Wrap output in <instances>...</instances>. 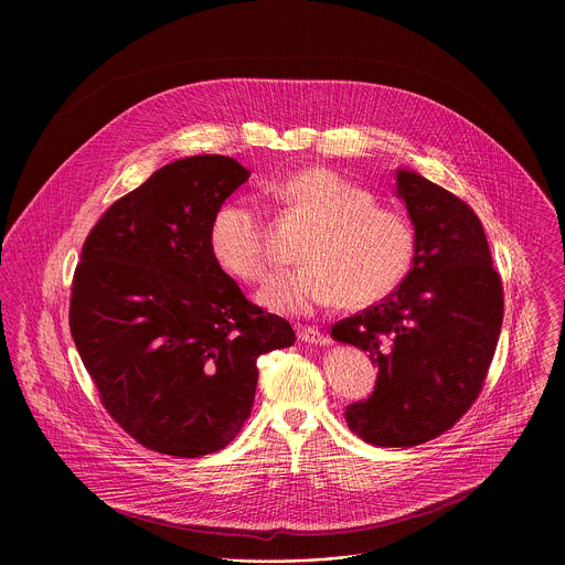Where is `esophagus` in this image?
I'll return each mask as SVG.
<instances>
[{"mask_svg": "<svg viewBox=\"0 0 565 565\" xmlns=\"http://www.w3.org/2000/svg\"><path fill=\"white\" fill-rule=\"evenodd\" d=\"M298 339L305 343H313V345H330V339L318 328H311V326H298Z\"/></svg>", "mask_w": 565, "mask_h": 565, "instance_id": "obj_1", "label": "esophagus"}]
</instances>
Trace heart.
Returning <instances> with one entry per match:
<instances>
[{
	"label": "heart",
	"instance_id": "1",
	"mask_svg": "<svg viewBox=\"0 0 565 565\" xmlns=\"http://www.w3.org/2000/svg\"><path fill=\"white\" fill-rule=\"evenodd\" d=\"M267 191L311 224V233L298 254L302 265L260 287V307L291 316L334 302L363 309L403 282L415 254V233L404 215L376 206L367 191L322 167L294 171L274 180ZM211 247L242 280L258 282L269 271L265 222L247 200H231L217 209Z\"/></svg>",
	"mask_w": 565,
	"mask_h": 565
}]
</instances>
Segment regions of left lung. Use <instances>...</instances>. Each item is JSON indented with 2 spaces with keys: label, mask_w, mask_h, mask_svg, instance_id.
I'll return each instance as SVG.
<instances>
[{
  "label": "left lung",
  "mask_w": 565,
  "mask_h": 565,
  "mask_svg": "<svg viewBox=\"0 0 565 565\" xmlns=\"http://www.w3.org/2000/svg\"><path fill=\"white\" fill-rule=\"evenodd\" d=\"M396 195L415 231L411 269L330 337L379 365L374 394L345 406L350 430L411 448L448 430L481 394L504 302L481 220L463 200L411 169H396Z\"/></svg>",
  "instance_id": "1"
}]
</instances>
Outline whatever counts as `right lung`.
Returning a JSON list of instances; mask_svg holds the SVG:
<instances>
[{
    "label": "right lung",
    "instance_id": "add662e5",
    "mask_svg": "<svg viewBox=\"0 0 565 565\" xmlns=\"http://www.w3.org/2000/svg\"><path fill=\"white\" fill-rule=\"evenodd\" d=\"M249 178L231 157L169 162L88 233L70 326L102 404L171 457L228 446L247 419L265 352L291 323L245 300L211 247V222Z\"/></svg>",
    "mask_w": 565,
    "mask_h": 565
}]
</instances>
